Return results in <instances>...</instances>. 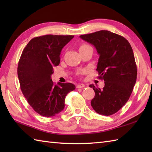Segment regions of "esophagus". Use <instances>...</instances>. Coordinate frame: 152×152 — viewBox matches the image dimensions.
I'll list each match as a JSON object with an SVG mask.
<instances>
[{"mask_svg": "<svg viewBox=\"0 0 152 152\" xmlns=\"http://www.w3.org/2000/svg\"><path fill=\"white\" fill-rule=\"evenodd\" d=\"M86 86L84 84H83V83H81V84H78L76 86V88H84Z\"/></svg>", "mask_w": 152, "mask_h": 152, "instance_id": "esophagus-1", "label": "esophagus"}]
</instances>
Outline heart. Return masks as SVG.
Returning a JSON list of instances; mask_svg holds the SVG:
<instances>
[{
  "label": "heart",
  "instance_id": "heart-1",
  "mask_svg": "<svg viewBox=\"0 0 152 152\" xmlns=\"http://www.w3.org/2000/svg\"><path fill=\"white\" fill-rule=\"evenodd\" d=\"M86 46H88V45H87V44H83V45H82V46H81L80 47V48H84V47H86Z\"/></svg>",
  "mask_w": 152,
  "mask_h": 152
}]
</instances>
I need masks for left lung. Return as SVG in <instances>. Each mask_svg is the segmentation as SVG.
<instances>
[{
    "label": "left lung",
    "mask_w": 152,
    "mask_h": 152,
    "mask_svg": "<svg viewBox=\"0 0 152 152\" xmlns=\"http://www.w3.org/2000/svg\"><path fill=\"white\" fill-rule=\"evenodd\" d=\"M80 37L93 45L99 55L96 71L104 82L103 89L90 88L95 95L93 110L99 114L110 115L119 110L129 99L137 81V69L129 42L120 35L102 30Z\"/></svg>",
    "instance_id": "8db88e82"
}]
</instances>
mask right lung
Here are the masks:
<instances>
[{
	"label": "right lung",
	"instance_id": "right-lung-1",
	"mask_svg": "<svg viewBox=\"0 0 152 152\" xmlns=\"http://www.w3.org/2000/svg\"><path fill=\"white\" fill-rule=\"evenodd\" d=\"M73 35L47 34L31 39L19 61L18 76L21 90L34 110L44 117H52L64 108V100L75 89L71 83L55 84L51 78L53 66L59 65L63 47Z\"/></svg>",
	"mask_w": 152,
	"mask_h": 152
}]
</instances>
